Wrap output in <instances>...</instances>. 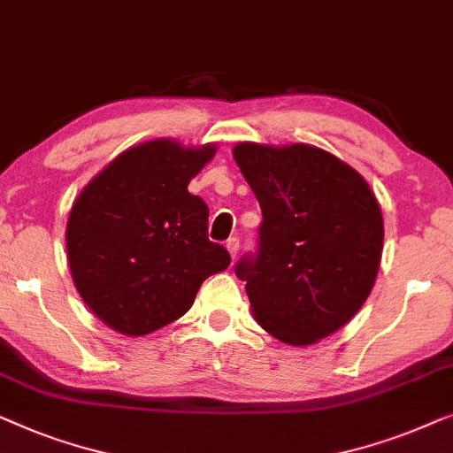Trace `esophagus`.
I'll return each instance as SVG.
<instances>
[{
    "mask_svg": "<svg viewBox=\"0 0 453 453\" xmlns=\"http://www.w3.org/2000/svg\"><path fill=\"white\" fill-rule=\"evenodd\" d=\"M226 248H227L229 257L235 258V254H238V250H240V240H238V238H229V240L226 242Z\"/></svg>",
    "mask_w": 453,
    "mask_h": 453,
    "instance_id": "esophagus-1",
    "label": "esophagus"
}]
</instances>
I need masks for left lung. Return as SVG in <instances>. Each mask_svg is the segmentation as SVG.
Listing matches in <instances>:
<instances>
[{"label":"left lung","instance_id":"left-lung-1","mask_svg":"<svg viewBox=\"0 0 453 453\" xmlns=\"http://www.w3.org/2000/svg\"><path fill=\"white\" fill-rule=\"evenodd\" d=\"M234 160L263 211L257 252L235 265L254 318L288 345L336 333L380 269L384 219L372 188L314 145L238 143Z\"/></svg>","mask_w":453,"mask_h":453}]
</instances>
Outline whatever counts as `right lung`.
Listing matches in <instances>:
<instances>
[{"instance_id":"1","label":"right lung","mask_w":453,"mask_h":453,"mask_svg":"<svg viewBox=\"0 0 453 453\" xmlns=\"http://www.w3.org/2000/svg\"><path fill=\"white\" fill-rule=\"evenodd\" d=\"M213 143L182 148L154 139L123 151L92 178L67 219L75 289L108 326L150 334L187 314L229 252L207 238L209 209L188 193L215 156Z\"/></svg>"}]
</instances>
